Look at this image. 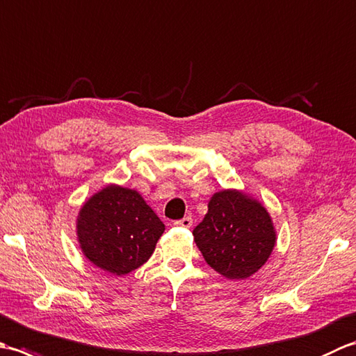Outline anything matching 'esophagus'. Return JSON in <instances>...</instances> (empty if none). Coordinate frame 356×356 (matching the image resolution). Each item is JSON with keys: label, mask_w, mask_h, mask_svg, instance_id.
<instances>
[{"label": "esophagus", "mask_w": 356, "mask_h": 356, "mask_svg": "<svg viewBox=\"0 0 356 356\" xmlns=\"http://www.w3.org/2000/svg\"><path fill=\"white\" fill-rule=\"evenodd\" d=\"M174 225L176 226H182V228H191L193 226V218L190 216H186L184 218H180V220H176L174 222Z\"/></svg>", "instance_id": "esophagus-1"}]
</instances>
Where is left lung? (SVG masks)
<instances>
[{"label":"left lung","mask_w":356,"mask_h":356,"mask_svg":"<svg viewBox=\"0 0 356 356\" xmlns=\"http://www.w3.org/2000/svg\"><path fill=\"white\" fill-rule=\"evenodd\" d=\"M193 234L205 261L231 280L255 274L275 245L268 211L238 191L216 193Z\"/></svg>","instance_id":"left-lung-1"}]
</instances>
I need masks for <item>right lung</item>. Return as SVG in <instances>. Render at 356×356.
<instances>
[{"instance_id": "right-lung-1", "label": "right lung", "mask_w": 356, "mask_h": 356, "mask_svg": "<svg viewBox=\"0 0 356 356\" xmlns=\"http://www.w3.org/2000/svg\"><path fill=\"white\" fill-rule=\"evenodd\" d=\"M165 231L139 193L110 185L95 194L78 217L82 252L97 268L125 275L153 254Z\"/></svg>"}]
</instances>
